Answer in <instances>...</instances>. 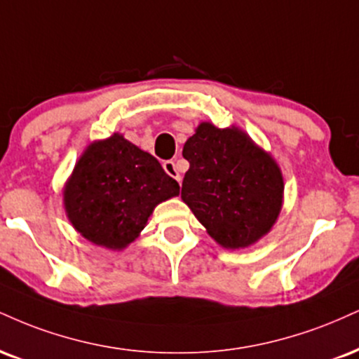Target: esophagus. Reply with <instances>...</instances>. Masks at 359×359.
Masks as SVG:
<instances>
[{
    "label": "esophagus",
    "mask_w": 359,
    "mask_h": 359,
    "mask_svg": "<svg viewBox=\"0 0 359 359\" xmlns=\"http://www.w3.org/2000/svg\"><path fill=\"white\" fill-rule=\"evenodd\" d=\"M163 170H165L167 174L172 177V179H175L177 182L180 184V180H182V175H180L179 168H177L174 161H165V162H163Z\"/></svg>",
    "instance_id": "34e87169"
}]
</instances>
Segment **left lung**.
<instances>
[{
  "label": "left lung",
  "mask_w": 359,
  "mask_h": 359,
  "mask_svg": "<svg viewBox=\"0 0 359 359\" xmlns=\"http://www.w3.org/2000/svg\"><path fill=\"white\" fill-rule=\"evenodd\" d=\"M182 155L191 167L182 201L219 245L244 249L271 232L284 202V177L269 152L239 127L201 122Z\"/></svg>",
  "instance_id": "left-lung-1"
}]
</instances>
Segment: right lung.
<instances>
[{"label":"right lung","instance_id":"right-lung-1","mask_svg":"<svg viewBox=\"0 0 359 359\" xmlns=\"http://www.w3.org/2000/svg\"><path fill=\"white\" fill-rule=\"evenodd\" d=\"M179 191L154 155L115 132L80 155L65 182L63 207L81 237L123 250L140 236L155 207Z\"/></svg>","mask_w":359,"mask_h":359}]
</instances>
